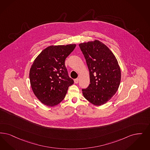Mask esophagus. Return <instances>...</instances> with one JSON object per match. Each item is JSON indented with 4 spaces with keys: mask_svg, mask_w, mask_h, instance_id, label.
Segmentation results:
<instances>
[{
    "mask_svg": "<svg viewBox=\"0 0 150 150\" xmlns=\"http://www.w3.org/2000/svg\"><path fill=\"white\" fill-rule=\"evenodd\" d=\"M78 82H79V79H75V80H74V83H75V84H78Z\"/></svg>",
    "mask_w": 150,
    "mask_h": 150,
    "instance_id": "34e87169",
    "label": "esophagus"
}]
</instances>
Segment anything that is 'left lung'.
I'll return each instance as SVG.
<instances>
[{"label":"left lung","mask_w":150,"mask_h":150,"mask_svg":"<svg viewBox=\"0 0 150 150\" xmlns=\"http://www.w3.org/2000/svg\"><path fill=\"white\" fill-rule=\"evenodd\" d=\"M89 70L90 84L83 89L84 98L91 104H105L120 86L121 71L113 53L102 42L94 41L79 45Z\"/></svg>","instance_id":"obj_1"}]
</instances>
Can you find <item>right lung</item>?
<instances>
[{
	"label": "right lung",
	"instance_id": "obj_1",
	"mask_svg": "<svg viewBox=\"0 0 150 150\" xmlns=\"http://www.w3.org/2000/svg\"><path fill=\"white\" fill-rule=\"evenodd\" d=\"M76 44L50 46L34 60L30 71L32 89L37 99L49 107L62 102L74 80L68 75L65 61Z\"/></svg>",
	"mask_w": 150,
	"mask_h": 150
}]
</instances>
